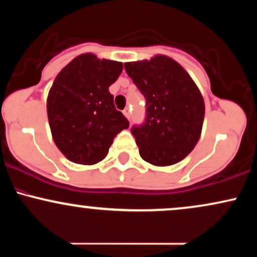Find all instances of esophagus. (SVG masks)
I'll list each match as a JSON object with an SVG mask.
<instances>
[{
    "mask_svg": "<svg viewBox=\"0 0 257 257\" xmlns=\"http://www.w3.org/2000/svg\"><path fill=\"white\" fill-rule=\"evenodd\" d=\"M123 114H124V116H125L128 119L131 118V108H129V107L124 108V110H123Z\"/></svg>",
    "mask_w": 257,
    "mask_h": 257,
    "instance_id": "34e87169",
    "label": "esophagus"
}]
</instances>
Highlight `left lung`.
<instances>
[{"mask_svg": "<svg viewBox=\"0 0 257 257\" xmlns=\"http://www.w3.org/2000/svg\"><path fill=\"white\" fill-rule=\"evenodd\" d=\"M124 69L146 99L145 122L132 128L141 158L158 167L182 161L202 133L205 106L198 87L166 55L125 63Z\"/></svg>", "mask_w": 257, "mask_h": 257, "instance_id": "8db88e82", "label": "left lung"}]
</instances>
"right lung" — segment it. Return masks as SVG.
Wrapping results in <instances>:
<instances>
[{
  "label": "right lung",
  "instance_id": "right-lung-1",
  "mask_svg": "<svg viewBox=\"0 0 257 257\" xmlns=\"http://www.w3.org/2000/svg\"><path fill=\"white\" fill-rule=\"evenodd\" d=\"M122 70V63L85 53L67 64L53 82L47 99L52 137L73 163L91 166L102 161L116 135L129 126L108 91Z\"/></svg>",
  "mask_w": 257,
  "mask_h": 257
}]
</instances>
